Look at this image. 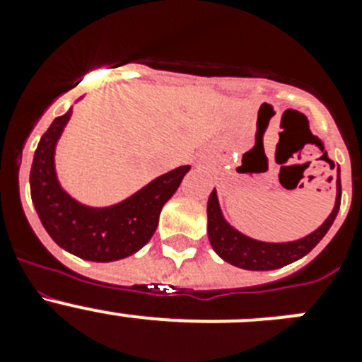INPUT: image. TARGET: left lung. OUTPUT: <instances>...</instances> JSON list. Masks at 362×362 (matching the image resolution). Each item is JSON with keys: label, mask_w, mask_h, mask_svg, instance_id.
<instances>
[{"label": "left lung", "mask_w": 362, "mask_h": 362, "mask_svg": "<svg viewBox=\"0 0 362 362\" xmlns=\"http://www.w3.org/2000/svg\"><path fill=\"white\" fill-rule=\"evenodd\" d=\"M339 206H341V170L337 168V197H335V206L328 219L315 232L297 241L264 243L248 238L226 223L221 214L217 192L214 188L209 197V206H206L210 245L221 259H225L226 263L233 267L245 268V270H276L312 252L313 246L325 238V233L334 225Z\"/></svg>", "instance_id": "left-lung-1"}]
</instances>
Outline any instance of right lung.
<instances>
[{
  "mask_svg": "<svg viewBox=\"0 0 362 362\" xmlns=\"http://www.w3.org/2000/svg\"><path fill=\"white\" fill-rule=\"evenodd\" d=\"M70 116L72 108L56 117L40 139L30 168L32 203L45 230L63 250L95 263L129 257L150 241L161 209L174 196L190 166L159 175L114 206H85L63 190L54 166L56 143Z\"/></svg>",
  "mask_w": 362,
  "mask_h": 362,
  "instance_id": "1",
  "label": "right lung"
}]
</instances>
